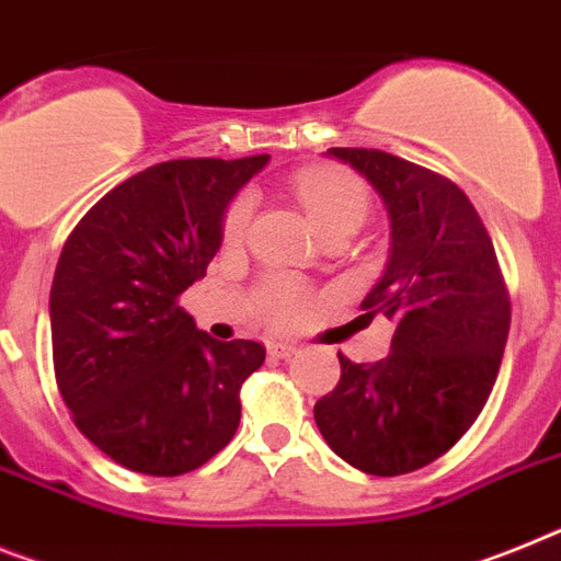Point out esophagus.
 I'll list each match as a JSON object with an SVG mask.
<instances>
[{"mask_svg":"<svg viewBox=\"0 0 561 561\" xmlns=\"http://www.w3.org/2000/svg\"><path fill=\"white\" fill-rule=\"evenodd\" d=\"M266 352H270V357H275V360H286V357H291V354L298 352V346H295V343H286V340H270V343H266Z\"/></svg>","mask_w":561,"mask_h":561,"instance_id":"obj_1","label":"esophagus"}]
</instances>
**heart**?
<instances>
[{"mask_svg": "<svg viewBox=\"0 0 561 561\" xmlns=\"http://www.w3.org/2000/svg\"><path fill=\"white\" fill-rule=\"evenodd\" d=\"M295 193L306 207L312 224L323 238L334 232L360 229L371 209V195L357 175L337 167H304L295 175ZM255 213L252 193L234 195L224 209L221 238L224 243H238L247 234ZM263 318L275 327H291L306 312V289L291 277H270L257 291Z\"/></svg>", "mask_w": 561, "mask_h": 561, "instance_id": "obj_1", "label": "heart"}]
</instances>
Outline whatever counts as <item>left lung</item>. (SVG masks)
Instances as JSON below:
<instances>
[{"label": "left lung", "instance_id": "obj_1", "mask_svg": "<svg viewBox=\"0 0 561 561\" xmlns=\"http://www.w3.org/2000/svg\"><path fill=\"white\" fill-rule=\"evenodd\" d=\"M366 175L391 218V255L360 318L394 323L389 357L352 363L314 403L337 457L400 477L454 448L480 417L500 375L511 298L494 243L468 195L439 172L382 150L332 147Z\"/></svg>", "mask_w": 561, "mask_h": 561}]
</instances>
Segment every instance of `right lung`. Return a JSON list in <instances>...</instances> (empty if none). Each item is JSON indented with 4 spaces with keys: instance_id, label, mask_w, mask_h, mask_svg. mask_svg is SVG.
<instances>
[{
    "instance_id": "1",
    "label": "right lung",
    "mask_w": 561,
    "mask_h": 561,
    "mask_svg": "<svg viewBox=\"0 0 561 561\" xmlns=\"http://www.w3.org/2000/svg\"><path fill=\"white\" fill-rule=\"evenodd\" d=\"M270 156L175 158L113 186L61 247L50 289L53 371L76 428L118 466L195 471L241 423L266 348L215 340L179 306L221 247L232 195Z\"/></svg>"
}]
</instances>
